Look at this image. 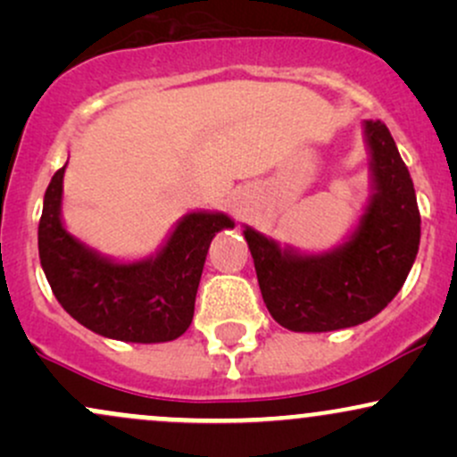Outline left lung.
I'll list each match as a JSON object with an SVG mask.
<instances>
[{
	"label": "left lung",
	"mask_w": 457,
	"mask_h": 457,
	"mask_svg": "<svg viewBox=\"0 0 457 457\" xmlns=\"http://www.w3.org/2000/svg\"><path fill=\"white\" fill-rule=\"evenodd\" d=\"M361 127L371 191L342 243L312 253L243 225L262 298L270 316L295 333L350 328L378 316L417 258L421 217L408 167L380 120Z\"/></svg>",
	"instance_id": "1"
}]
</instances>
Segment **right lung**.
Listing matches in <instances>:
<instances>
[{
    "mask_svg": "<svg viewBox=\"0 0 457 457\" xmlns=\"http://www.w3.org/2000/svg\"><path fill=\"white\" fill-rule=\"evenodd\" d=\"M66 165L46 187L38 225L40 266L57 303L103 337L133 344L178 339L193 320L212 238L232 229L234 219L191 211L178 219L154 253L139 260L112 258L68 232L62 217Z\"/></svg>",
    "mask_w": 457,
    "mask_h": 457,
    "instance_id": "1",
    "label": "right lung"
}]
</instances>
